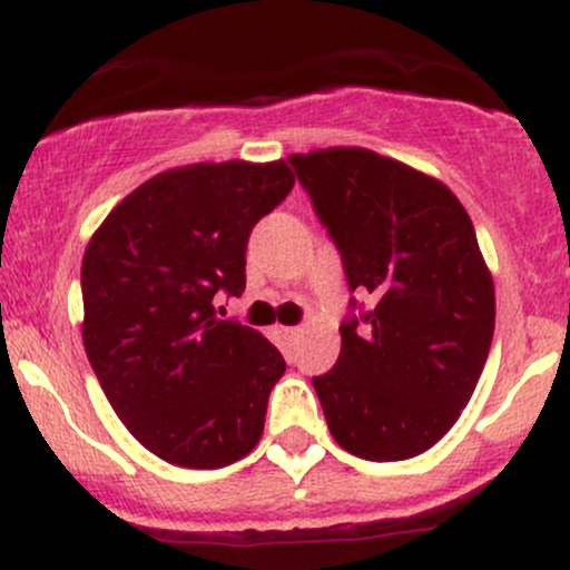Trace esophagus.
<instances>
[{
  "instance_id": "obj_1",
  "label": "esophagus",
  "mask_w": 570,
  "mask_h": 570,
  "mask_svg": "<svg viewBox=\"0 0 570 570\" xmlns=\"http://www.w3.org/2000/svg\"><path fill=\"white\" fill-rule=\"evenodd\" d=\"M299 326H281V335H284L286 340H297L299 337Z\"/></svg>"
}]
</instances>
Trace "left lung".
Returning <instances> with one entry per match:
<instances>
[{
	"label": "left lung",
	"instance_id": "8db88e82",
	"mask_svg": "<svg viewBox=\"0 0 570 570\" xmlns=\"http://www.w3.org/2000/svg\"><path fill=\"white\" fill-rule=\"evenodd\" d=\"M289 160L351 292L372 297L362 326H340L335 367L313 377L326 426L364 461L421 455L469 404L493 340V276L472 219L440 179L372 149Z\"/></svg>",
	"mask_w": 570,
	"mask_h": 570
}]
</instances>
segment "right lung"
Masks as SVG:
<instances>
[{
  "label": "right lung",
  "instance_id": "obj_1",
  "mask_svg": "<svg viewBox=\"0 0 570 570\" xmlns=\"http://www.w3.org/2000/svg\"><path fill=\"white\" fill-rule=\"evenodd\" d=\"M294 187L286 160L195 163L126 195L82 257V343L104 394L149 453L222 469L257 448L286 362L214 303L246 289L252 227Z\"/></svg>",
  "mask_w": 570,
  "mask_h": 570
}]
</instances>
